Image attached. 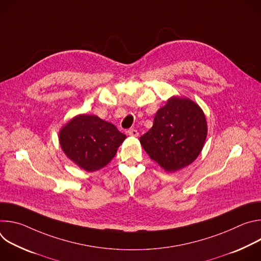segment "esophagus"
Listing matches in <instances>:
<instances>
[{
  "label": "esophagus",
  "mask_w": 261,
  "mask_h": 261,
  "mask_svg": "<svg viewBox=\"0 0 261 261\" xmlns=\"http://www.w3.org/2000/svg\"><path fill=\"white\" fill-rule=\"evenodd\" d=\"M128 134L131 135V136H134V137H137L139 135V133H138V131L136 129H129L128 130Z\"/></svg>",
  "instance_id": "esophagus-1"
}]
</instances>
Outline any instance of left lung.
Returning a JSON list of instances; mask_svg holds the SVG:
<instances>
[{
    "label": "left lung",
    "mask_w": 261,
    "mask_h": 261,
    "mask_svg": "<svg viewBox=\"0 0 261 261\" xmlns=\"http://www.w3.org/2000/svg\"><path fill=\"white\" fill-rule=\"evenodd\" d=\"M206 134L202 109L188 98L171 97L157 111L153 127L139 139L150 158L172 172L198 157Z\"/></svg>",
    "instance_id": "left-lung-1"
}]
</instances>
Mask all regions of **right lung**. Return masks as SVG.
Returning <instances> with one entry per match:
<instances>
[{"instance_id":"add662e5","label":"right lung","mask_w":261,"mask_h":261,"mask_svg":"<svg viewBox=\"0 0 261 261\" xmlns=\"http://www.w3.org/2000/svg\"><path fill=\"white\" fill-rule=\"evenodd\" d=\"M126 135L97 116L80 115L60 131L59 139L66 156L86 171L106 166L116 156Z\"/></svg>"}]
</instances>
